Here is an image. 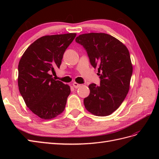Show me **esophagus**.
<instances>
[{"label": "esophagus", "instance_id": "1", "mask_svg": "<svg viewBox=\"0 0 159 159\" xmlns=\"http://www.w3.org/2000/svg\"><path fill=\"white\" fill-rule=\"evenodd\" d=\"M72 85H73L74 88H79V87H80V84H79V83H77L76 82H74V83H72Z\"/></svg>", "mask_w": 159, "mask_h": 159}]
</instances>
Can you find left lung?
Here are the masks:
<instances>
[{
	"instance_id": "left-lung-1",
	"label": "left lung",
	"mask_w": 159,
	"mask_h": 159,
	"mask_svg": "<svg viewBox=\"0 0 159 159\" xmlns=\"http://www.w3.org/2000/svg\"><path fill=\"white\" fill-rule=\"evenodd\" d=\"M76 42L86 50L100 79L99 86L89 85L90 93L84 99L85 109L96 116H109L120 107L129 91L133 74L129 51L120 40L103 33L80 35Z\"/></svg>"
}]
</instances>
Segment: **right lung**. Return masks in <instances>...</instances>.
Returning a JSON list of instances; mask_svg holds the SVG:
<instances>
[{
	"instance_id": "right-lung-1",
	"label": "right lung",
	"mask_w": 159,
	"mask_h": 159,
	"mask_svg": "<svg viewBox=\"0 0 159 159\" xmlns=\"http://www.w3.org/2000/svg\"><path fill=\"white\" fill-rule=\"evenodd\" d=\"M76 33L45 35L30 45L18 64V84L26 105L43 120H51L65 109L70 87L50 74L61 63Z\"/></svg>"
}]
</instances>
